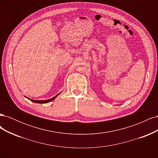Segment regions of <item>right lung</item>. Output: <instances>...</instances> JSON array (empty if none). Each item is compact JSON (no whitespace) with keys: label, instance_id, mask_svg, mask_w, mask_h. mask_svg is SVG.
Returning <instances> with one entry per match:
<instances>
[{"label":"right lung","instance_id":"right-lung-1","mask_svg":"<svg viewBox=\"0 0 158 158\" xmlns=\"http://www.w3.org/2000/svg\"><path fill=\"white\" fill-rule=\"evenodd\" d=\"M61 92H60L59 94H58L57 95H56L55 97H53V98H51V99H46V100H33V99H30V98H27V97H26V96H24V97H26V98H27V99H29L30 101H31V102H34V103H49V102H52V101H53V100L58 96V95L60 94Z\"/></svg>","mask_w":158,"mask_h":158}]
</instances>
